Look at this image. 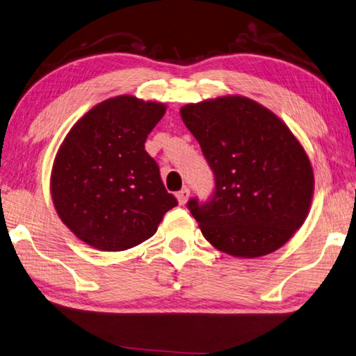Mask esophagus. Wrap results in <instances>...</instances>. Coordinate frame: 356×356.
<instances>
[{
	"mask_svg": "<svg viewBox=\"0 0 356 356\" xmlns=\"http://www.w3.org/2000/svg\"><path fill=\"white\" fill-rule=\"evenodd\" d=\"M177 200H179V204L180 205H185L186 204V200H188V197H190V188H182V190H180L177 194Z\"/></svg>",
	"mask_w": 356,
	"mask_h": 356,
	"instance_id": "obj_1",
	"label": "esophagus"
}]
</instances>
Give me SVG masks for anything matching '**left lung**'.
Segmentation results:
<instances>
[{
    "mask_svg": "<svg viewBox=\"0 0 356 356\" xmlns=\"http://www.w3.org/2000/svg\"><path fill=\"white\" fill-rule=\"evenodd\" d=\"M180 115L214 176L207 200H188L204 238L238 257L275 252L301 228L313 196L310 160L290 129L256 102L220 97Z\"/></svg>",
    "mask_w": 356,
    "mask_h": 356,
    "instance_id": "8db88e82",
    "label": "left lung"
}]
</instances>
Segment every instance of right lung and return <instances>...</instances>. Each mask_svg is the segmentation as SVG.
<instances>
[{"label": "right lung", "mask_w": 356, "mask_h": 356, "mask_svg": "<svg viewBox=\"0 0 356 356\" xmlns=\"http://www.w3.org/2000/svg\"><path fill=\"white\" fill-rule=\"evenodd\" d=\"M165 104L120 95L102 102L69 131L55 157L52 200L60 219L103 252L149 239L177 199L145 149Z\"/></svg>", "instance_id": "obj_1"}]
</instances>
